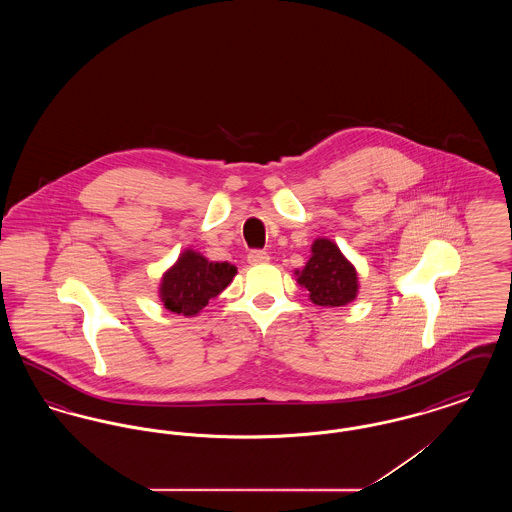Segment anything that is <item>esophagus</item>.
<instances>
[{
    "label": "esophagus",
    "instance_id": "obj_1",
    "mask_svg": "<svg viewBox=\"0 0 512 512\" xmlns=\"http://www.w3.org/2000/svg\"><path fill=\"white\" fill-rule=\"evenodd\" d=\"M268 253L267 251H261V249H253V251H249V255H247V263L249 265H263V263H268Z\"/></svg>",
    "mask_w": 512,
    "mask_h": 512
}]
</instances>
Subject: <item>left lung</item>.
<instances>
[{"instance_id": "1", "label": "left lung", "mask_w": 512, "mask_h": 512, "mask_svg": "<svg viewBox=\"0 0 512 512\" xmlns=\"http://www.w3.org/2000/svg\"><path fill=\"white\" fill-rule=\"evenodd\" d=\"M313 257L299 274L297 282L309 290L315 305L343 307L357 297V272L341 255L340 247L320 238L313 244Z\"/></svg>"}]
</instances>
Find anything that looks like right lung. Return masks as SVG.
Here are the masks:
<instances>
[{
    "label": "right lung",
    "instance_id": "right-lung-1",
    "mask_svg": "<svg viewBox=\"0 0 512 512\" xmlns=\"http://www.w3.org/2000/svg\"><path fill=\"white\" fill-rule=\"evenodd\" d=\"M236 276L230 263H211L195 251H184L161 282V301L165 307L184 317H194L209 299L217 297Z\"/></svg>",
    "mask_w": 512,
    "mask_h": 512
}]
</instances>
